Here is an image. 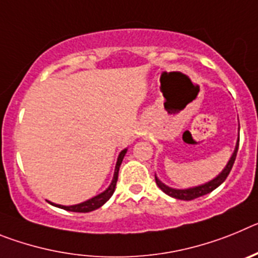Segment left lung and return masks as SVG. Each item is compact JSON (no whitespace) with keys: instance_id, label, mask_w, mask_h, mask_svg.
<instances>
[{"instance_id":"8db88e82","label":"left lung","mask_w":258,"mask_h":258,"mask_svg":"<svg viewBox=\"0 0 258 258\" xmlns=\"http://www.w3.org/2000/svg\"><path fill=\"white\" fill-rule=\"evenodd\" d=\"M238 147H239V138H238V143L235 146V150L232 152L231 157H230L229 163L227 165L225 166V169L220 173V174L213 178L212 181L207 182L204 184H200V186H195V187H190V188H184V190H178V188H172L169 186H166L164 184L160 179L157 178L156 175H155V181H156V184L166 195H169V197L175 198V199H179V200H194L197 199V198L203 197V195H207V194L212 192L214 188H217L222 182H225V179L227 178V175L229 173L231 172V168L235 163V159H236V152H238Z\"/></svg>"}]
</instances>
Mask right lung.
Instances as JSON below:
<instances>
[{
    "mask_svg": "<svg viewBox=\"0 0 258 258\" xmlns=\"http://www.w3.org/2000/svg\"><path fill=\"white\" fill-rule=\"evenodd\" d=\"M125 154H126V149L122 150V151L120 152V155H118L117 163H116V168H115V173H113L112 182H111V184L108 186V188H107V190H104L103 192H101L99 195H97V197L92 198V199L86 200V202L76 204V206L67 207V206H60V204H54V203H50V204L58 207V208L64 209V211L77 212V213H88V212H92V211H95V209H98V208H101L104 203H106L109 198L112 197L113 191H115L116 182H117V177H118V169H120V165H121L122 159H124Z\"/></svg>",
    "mask_w": 258,
    "mask_h": 258,
    "instance_id": "obj_1",
    "label": "right lung"
}]
</instances>
